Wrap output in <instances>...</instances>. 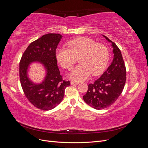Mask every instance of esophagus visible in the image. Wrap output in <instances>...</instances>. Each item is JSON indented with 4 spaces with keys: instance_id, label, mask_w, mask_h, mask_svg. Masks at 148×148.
I'll use <instances>...</instances> for the list:
<instances>
[{
    "instance_id": "obj_1",
    "label": "esophagus",
    "mask_w": 148,
    "mask_h": 148,
    "mask_svg": "<svg viewBox=\"0 0 148 148\" xmlns=\"http://www.w3.org/2000/svg\"><path fill=\"white\" fill-rule=\"evenodd\" d=\"M79 82H71V84H78Z\"/></svg>"
}]
</instances>
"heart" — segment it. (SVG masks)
Masks as SVG:
<instances>
[{"mask_svg":"<svg viewBox=\"0 0 148 148\" xmlns=\"http://www.w3.org/2000/svg\"><path fill=\"white\" fill-rule=\"evenodd\" d=\"M68 48L62 47L56 50L57 61L65 69L70 70L79 57L80 64L69 74V77L75 81H83L92 76L101 74L107 65L109 53L103 44H97L88 38H79L67 43Z\"/></svg>","mask_w":148,"mask_h":148,"instance_id":"heart-1","label":"heart"}]
</instances>
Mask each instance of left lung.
<instances>
[{
    "instance_id": "8db88e82",
    "label": "left lung",
    "mask_w": 148,
    "mask_h": 148,
    "mask_svg": "<svg viewBox=\"0 0 148 148\" xmlns=\"http://www.w3.org/2000/svg\"><path fill=\"white\" fill-rule=\"evenodd\" d=\"M103 36L112 43L113 61L99 79L88 85L86 94L83 97L87 104L97 110L109 107L117 101L123 91L127 78L126 67L120 50L108 38Z\"/></svg>"
}]
</instances>
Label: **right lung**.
Wrapping results in <instances>:
<instances>
[{"instance_id":"1","label":"right lung","mask_w":148,"mask_h":148,"mask_svg":"<svg viewBox=\"0 0 148 148\" xmlns=\"http://www.w3.org/2000/svg\"><path fill=\"white\" fill-rule=\"evenodd\" d=\"M62 36L49 33L31 42L26 48L20 62V80L28 100L42 110H51L63 100L65 88L70 81L62 78L57 66L56 49ZM33 61L41 62L45 66L47 76L42 84H34L27 76L28 65Z\"/></svg>"}]
</instances>
